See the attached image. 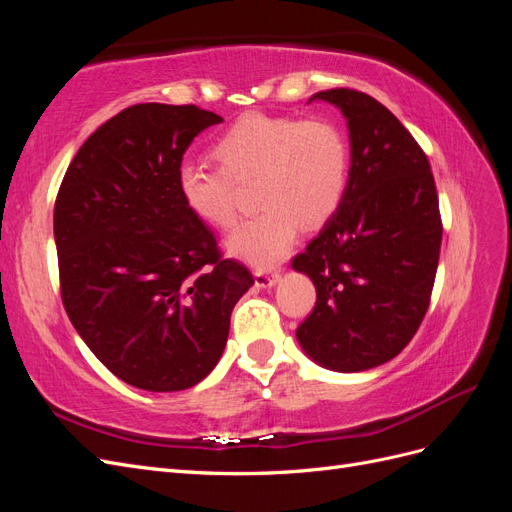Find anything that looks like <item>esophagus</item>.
I'll return each instance as SVG.
<instances>
[{
	"label": "esophagus",
	"mask_w": 512,
	"mask_h": 512,
	"mask_svg": "<svg viewBox=\"0 0 512 512\" xmlns=\"http://www.w3.org/2000/svg\"><path fill=\"white\" fill-rule=\"evenodd\" d=\"M254 280H256L258 288H271V286L280 282V273H277V271H258L254 275Z\"/></svg>",
	"instance_id": "34e87169"
}]
</instances>
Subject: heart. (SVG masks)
I'll return each instance as SVG.
<instances>
[{
	"label": "heart",
	"mask_w": 512,
	"mask_h": 512,
	"mask_svg": "<svg viewBox=\"0 0 512 512\" xmlns=\"http://www.w3.org/2000/svg\"><path fill=\"white\" fill-rule=\"evenodd\" d=\"M220 168L183 162L177 188L194 218L228 228L237 218L235 183L256 181L262 207L226 239V250L252 267L282 260L301 224L312 230L333 218L348 179L346 138L329 119L247 115L213 143Z\"/></svg>",
	"instance_id": "1"
}]
</instances>
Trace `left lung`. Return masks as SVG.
Wrapping results in <instances>:
<instances>
[{"mask_svg": "<svg viewBox=\"0 0 512 512\" xmlns=\"http://www.w3.org/2000/svg\"><path fill=\"white\" fill-rule=\"evenodd\" d=\"M314 100L344 115L350 170L333 218L292 260L316 286L297 342L320 367L352 374L395 359L421 327L442 222L427 156L389 108L354 89Z\"/></svg>", "mask_w": 512, "mask_h": 512, "instance_id": "1", "label": "left lung"}]
</instances>
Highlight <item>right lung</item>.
Instances as JSON below:
<instances>
[{"label":"right lung","instance_id":"right-lung-1","mask_svg":"<svg viewBox=\"0 0 512 512\" xmlns=\"http://www.w3.org/2000/svg\"><path fill=\"white\" fill-rule=\"evenodd\" d=\"M222 117L136 104L91 134L66 170L53 232L61 299L98 361L136 389L185 391L218 365L232 307L254 277L222 260L183 205L177 170Z\"/></svg>","mask_w":512,"mask_h":512}]
</instances>
